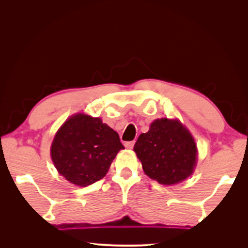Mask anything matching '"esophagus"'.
Instances as JSON below:
<instances>
[{
	"label": "esophagus",
	"mask_w": 248,
	"mask_h": 248,
	"mask_svg": "<svg viewBox=\"0 0 248 248\" xmlns=\"http://www.w3.org/2000/svg\"><path fill=\"white\" fill-rule=\"evenodd\" d=\"M134 140H131V141H126L125 142V147L127 148V149H132L133 148V146H134Z\"/></svg>",
	"instance_id": "esophagus-1"
}]
</instances>
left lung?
Wrapping results in <instances>:
<instances>
[{"label":"left lung","mask_w":248,"mask_h":248,"mask_svg":"<svg viewBox=\"0 0 248 248\" xmlns=\"http://www.w3.org/2000/svg\"><path fill=\"white\" fill-rule=\"evenodd\" d=\"M134 152L145 174L163 185L180 183L196 168L198 150L191 133L179 120L157 119L139 137Z\"/></svg>","instance_id":"8db88e82"}]
</instances>
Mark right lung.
I'll list each match as a JSON object with an SVG mask.
<instances>
[{
	"label": "right lung",
	"instance_id": "add662e5",
	"mask_svg": "<svg viewBox=\"0 0 248 248\" xmlns=\"http://www.w3.org/2000/svg\"><path fill=\"white\" fill-rule=\"evenodd\" d=\"M122 149L119 134L100 118L77 114L60 127L52 140L50 156L60 175L72 184L85 187L107 175Z\"/></svg>",
	"mask_w": 248,
	"mask_h": 248
}]
</instances>
